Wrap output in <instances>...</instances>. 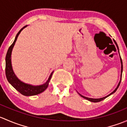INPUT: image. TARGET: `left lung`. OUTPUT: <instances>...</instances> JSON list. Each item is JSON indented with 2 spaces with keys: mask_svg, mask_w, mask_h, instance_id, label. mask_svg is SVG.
Instances as JSON below:
<instances>
[{
  "mask_svg": "<svg viewBox=\"0 0 127 127\" xmlns=\"http://www.w3.org/2000/svg\"><path fill=\"white\" fill-rule=\"evenodd\" d=\"M114 42H115V43H116V46H117V49L119 50L118 46H117V43H116V42H115V41H114ZM120 62H121V75H120V82H119L118 85H117V87H116V89H115L114 90L113 92H112V93H110L109 95H108L106 96L103 97V98H87V97H85V96H82V95H80V93H79V95L81 96L82 97V98H85V99H87V100L90 101H91V102H94V103H97V102H99V101H101L103 100V99H104L105 98H107V97H108L109 96L113 94L114 93H115V92H116V90H117V88H119V85H120V82H121V80H122V71H123V64H122V58H121V57H120Z\"/></svg>",
  "mask_w": 127,
  "mask_h": 127,
  "instance_id": "8db88e82",
  "label": "left lung"
}]
</instances>
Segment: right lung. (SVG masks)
I'll use <instances>...</instances> for the list:
<instances>
[{
  "instance_id": "1",
  "label": "right lung",
  "mask_w": 127,
  "mask_h": 127,
  "mask_svg": "<svg viewBox=\"0 0 127 127\" xmlns=\"http://www.w3.org/2000/svg\"><path fill=\"white\" fill-rule=\"evenodd\" d=\"M27 26H25L23 28H21L20 29V31L18 32L16 34V37L14 42H13L12 44L10 45L9 47L8 51H7V55H6L5 57V74L7 79L8 80V82L17 91H18L21 94L23 95L24 96H34L36 95L40 94L43 91L45 90L48 86V84L50 82L51 78H52V74H53V71L51 73L50 75L49 76V78L47 80L45 84H42L40 85H32L30 84H26V83L23 82L21 80H19L18 79L17 77L14 73L12 69V66H11V52H12L13 48L14 45L15 44L16 40H17L19 34L21 32V31L25 28Z\"/></svg>"
}]
</instances>
